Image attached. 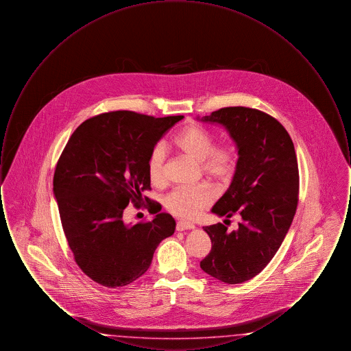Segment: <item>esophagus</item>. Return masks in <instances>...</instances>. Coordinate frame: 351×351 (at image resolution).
I'll return each instance as SVG.
<instances>
[{
	"mask_svg": "<svg viewBox=\"0 0 351 351\" xmlns=\"http://www.w3.org/2000/svg\"><path fill=\"white\" fill-rule=\"evenodd\" d=\"M195 229V225L191 223V222H186V221H179L176 223V230L178 232H184V230H192Z\"/></svg>",
	"mask_w": 351,
	"mask_h": 351,
	"instance_id": "34e87169",
	"label": "esophagus"
}]
</instances>
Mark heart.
I'll return each mask as SVG.
<instances>
[{"label":"heart","mask_w":351,"mask_h":351,"mask_svg":"<svg viewBox=\"0 0 351 351\" xmlns=\"http://www.w3.org/2000/svg\"><path fill=\"white\" fill-rule=\"evenodd\" d=\"M173 145L184 156L200 165L202 176L217 188H225L233 180L237 169V155L230 147H215V139L199 126H188L179 134ZM151 183L163 185L166 182L165 150L155 147L149 160ZM213 201V192L199 185L193 188H180L168 193L165 206L168 212L178 217L193 219L208 208Z\"/></svg>","instance_id":"1"}]
</instances>
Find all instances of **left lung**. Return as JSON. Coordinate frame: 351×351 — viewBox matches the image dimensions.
I'll use <instances>...</instances> for the list:
<instances>
[{"mask_svg":"<svg viewBox=\"0 0 351 351\" xmlns=\"http://www.w3.org/2000/svg\"><path fill=\"white\" fill-rule=\"evenodd\" d=\"M221 125L233 139L238 160L233 180L212 213L238 229L204 226L212 250L200 262L208 275L226 284L250 280L267 266L289 230L299 200V168L293 142L283 125L266 113L230 106L199 118Z\"/></svg>","mask_w":351,"mask_h":351,"instance_id":"1","label":"left lung"}]
</instances>
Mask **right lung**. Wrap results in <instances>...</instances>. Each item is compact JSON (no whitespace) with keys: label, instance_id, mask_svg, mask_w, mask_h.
<instances>
[{"label":"right lung","instance_id":"right-lung-1","mask_svg":"<svg viewBox=\"0 0 351 351\" xmlns=\"http://www.w3.org/2000/svg\"><path fill=\"white\" fill-rule=\"evenodd\" d=\"M183 116L154 118L118 110L89 118L73 132L53 175V195L77 266L108 288L133 283L149 267L176 222L168 213L125 223L130 201L150 188L155 145ZM147 201V199H146Z\"/></svg>","mask_w":351,"mask_h":351}]
</instances>
